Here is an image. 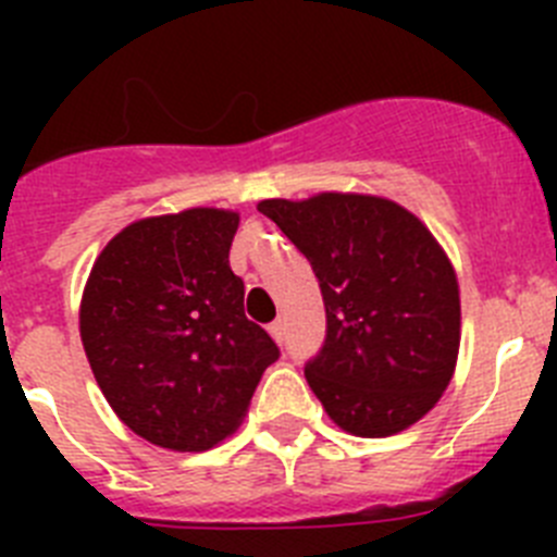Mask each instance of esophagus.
Instances as JSON below:
<instances>
[{
  "mask_svg": "<svg viewBox=\"0 0 557 557\" xmlns=\"http://www.w3.org/2000/svg\"><path fill=\"white\" fill-rule=\"evenodd\" d=\"M268 332H270V337H273L275 343H278V346H282V343H284V323H282V321L270 323Z\"/></svg>",
  "mask_w": 557,
  "mask_h": 557,
  "instance_id": "34e87169",
  "label": "esophagus"
}]
</instances>
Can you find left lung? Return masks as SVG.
Listing matches in <instances>:
<instances>
[{"instance_id": "1", "label": "left lung", "mask_w": 557, "mask_h": 557, "mask_svg": "<svg viewBox=\"0 0 557 557\" xmlns=\"http://www.w3.org/2000/svg\"><path fill=\"white\" fill-rule=\"evenodd\" d=\"M321 282L326 343L307 382L343 432L387 437L441 401L460 351V284L449 256L396 200L359 191L256 206Z\"/></svg>"}]
</instances>
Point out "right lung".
Segmentation results:
<instances>
[{
  "mask_svg": "<svg viewBox=\"0 0 557 557\" xmlns=\"http://www.w3.org/2000/svg\"><path fill=\"white\" fill-rule=\"evenodd\" d=\"M239 211L195 206L125 225L81 298V339L125 426L170 451L234 435L278 348L245 318L228 264Z\"/></svg>",
  "mask_w": 557,
  "mask_h": 557,
  "instance_id": "1",
  "label": "right lung"
}]
</instances>
